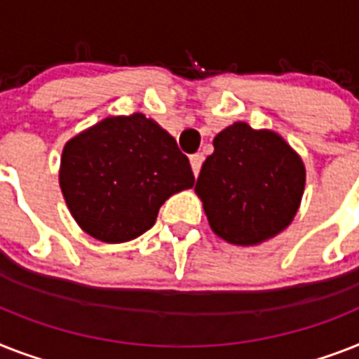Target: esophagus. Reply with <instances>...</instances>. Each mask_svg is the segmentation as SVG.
Here are the masks:
<instances>
[{"instance_id": "obj_1", "label": "esophagus", "mask_w": 359, "mask_h": 359, "mask_svg": "<svg viewBox=\"0 0 359 359\" xmlns=\"http://www.w3.org/2000/svg\"><path fill=\"white\" fill-rule=\"evenodd\" d=\"M203 160H205V156H203V154H201V153L191 154V156H189V164H191V171H194L195 177L199 175L201 165H203Z\"/></svg>"}]
</instances>
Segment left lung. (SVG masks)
Wrapping results in <instances>:
<instances>
[{
  "label": "left lung",
  "instance_id": "obj_1",
  "mask_svg": "<svg viewBox=\"0 0 359 359\" xmlns=\"http://www.w3.org/2000/svg\"><path fill=\"white\" fill-rule=\"evenodd\" d=\"M304 184V162L280 134L236 121L214 138L195 194L215 236L250 247L291 225Z\"/></svg>",
  "mask_w": 359,
  "mask_h": 359
}]
</instances>
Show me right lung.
Segmentation results:
<instances>
[{
  "label": "right lung",
  "mask_w": 359,
  "mask_h": 359,
  "mask_svg": "<svg viewBox=\"0 0 359 359\" xmlns=\"http://www.w3.org/2000/svg\"><path fill=\"white\" fill-rule=\"evenodd\" d=\"M195 182L168 130L144 114L109 116L68 140L58 184L77 225L104 243L138 238L171 195Z\"/></svg>",
  "instance_id": "add662e5"
}]
</instances>
